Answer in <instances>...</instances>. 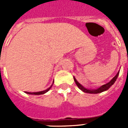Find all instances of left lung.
Segmentation results:
<instances>
[{
    "instance_id": "8db88e82",
    "label": "left lung",
    "mask_w": 128,
    "mask_h": 128,
    "mask_svg": "<svg viewBox=\"0 0 128 128\" xmlns=\"http://www.w3.org/2000/svg\"><path fill=\"white\" fill-rule=\"evenodd\" d=\"M119 74V72H117V74L112 78V80L109 82L108 83H107L106 84H104V85H103L100 88L97 89H94V90H89V89H86L85 88H84L83 86L81 85L78 82V81L75 80V78H74V80H75V84H77V86L80 88V89H81L82 91H84V92H86V93H91V94H96V93H100V92H102L106 91V90H107L108 89L110 88V87L111 86H112L114 83L115 82V81L116 80V79L118 78V75Z\"/></svg>"
}]
</instances>
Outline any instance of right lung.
I'll list each match as a JSON object with an SVG mask.
<instances>
[{"label":"right lung","mask_w":128,"mask_h":128,"mask_svg":"<svg viewBox=\"0 0 128 128\" xmlns=\"http://www.w3.org/2000/svg\"><path fill=\"white\" fill-rule=\"evenodd\" d=\"M53 85V84H52ZM52 85L50 86V88H48V89H46V90H43V91H40V92H26V93H27V94H44V93H46V92H48L49 90H50V88L52 87Z\"/></svg>","instance_id":"1"}]
</instances>
